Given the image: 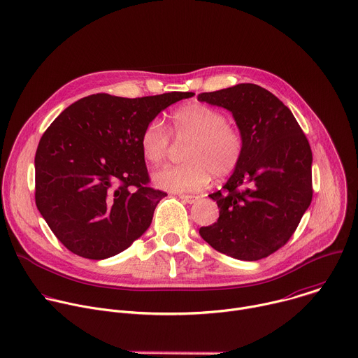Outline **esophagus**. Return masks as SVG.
I'll list each match as a JSON object with an SVG mask.
<instances>
[{
  "instance_id": "obj_1",
  "label": "esophagus",
  "mask_w": 358,
  "mask_h": 358,
  "mask_svg": "<svg viewBox=\"0 0 358 358\" xmlns=\"http://www.w3.org/2000/svg\"><path fill=\"white\" fill-rule=\"evenodd\" d=\"M184 202H188V203H192V202H195L199 196L198 195H187V194H180L178 195Z\"/></svg>"
}]
</instances>
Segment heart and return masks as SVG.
Returning <instances> with one entry per match:
<instances>
[{"label": "heart", "mask_w": 358, "mask_h": 358, "mask_svg": "<svg viewBox=\"0 0 358 358\" xmlns=\"http://www.w3.org/2000/svg\"><path fill=\"white\" fill-rule=\"evenodd\" d=\"M174 140L184 144L182 164L169 166L155 173V182L173 192L198 191L211 176L229 177L241 164L245 152L242 130L227 120L220 109L199 101L180 106L171 116V133L162 119H151L140 134L143 157L151 164L164 162Z\"/></svg>", "instance_id": "b5f03b06"}]
</instances>
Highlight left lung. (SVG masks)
I'll return each instance as SVG.
<instances>
[{
	"label": "left lung",
	"instance_id": "left-lung-1",
	"mask_svg": "<svg viewBox=\"0 0 358 358\" xmlns=\"http://www.w3.org/2000/svg\"><path fill=\"white\" fill-rule=\"evenodd\" d=\"M198 100L232 112L245 137L241 164L210 195L220 218L199 235L235 259L266 258L287 243L312 202L309 140L283 101L258 85L206 92Z\"/></svg>",
	"mask_w": 358,
	"mask_h": 358
}]
</instances>
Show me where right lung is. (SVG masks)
Listing matches in <instances>:
<instances>
[{
    "label": "right lung",
    "instance_id": "right-lung-1",
    "mask_svg": "<svg viewBox=\"0 0 358 358\" xmlns=\"http://www.w3.org/2000/svg\"><path fill=\"white\" fill-rule=\"evenodd\" d=\"M191 96L96 93L50 123L35 155V202L66 249L106 259L145 232L167 192L151 187L140 134L162 110Z\"/></svg>",
    "mask_w": 358,
    "mask_h": 358
}]
</instances>
